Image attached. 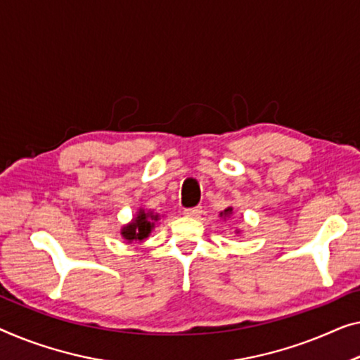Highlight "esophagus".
Instances as JSON below:
<instances>
[{
  "label": "esophagus",
  "mask_w": 360,
  "mask_h": 360,
  "mask_svg": "<svg viewBox=\"0 0 360 360\" xmlns=\"http://www.w3.org/2000/svg\"><path fill=\"white\" fill-rule=\"evenodd\" d=\"M186 217H192V218H197L202 214V207H194V208H186L184 210Z\"/></svg>",
  "instance_id": "34e87169"
}]
</instances>
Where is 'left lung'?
Instances as JSON below:
<instances>
[{"instance_id":"8db88e82","label":"left lung","mask_w":360,"mask_h":360,"mask_svg":"<svg viewBox=\"0 0 360 360\" xmlns=\"http://www.w3.org/2000/svg\"><path fill=\"white\" fill-rule=\"evenodd\" d=\"M233 213V207H228L226 208V210H224V212H221V213H219V217H223L224 219H226L228 217H229V214H231ZM239 233V231H238Z\"/></svg>"}]
</instances>
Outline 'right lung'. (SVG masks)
<instances>
[{"label": "right lung", "instance_id": "obj_1", "mask_svg": "<svg viewBox=\"0 0 360 360\" xmlns=\"http://www.w3.org/2000/svg\"><path fill=\"white\" fill-rule=\"evenodd\" d=\"M158 219L160 214H155L153 212H146L143 208H141L137 212V217L121 229V236L126 240H129V243H132V240H143L152 233L155 223Z\"/></svg>", "mask_w": 360, "mask_h": 360}]
</instances>
